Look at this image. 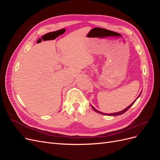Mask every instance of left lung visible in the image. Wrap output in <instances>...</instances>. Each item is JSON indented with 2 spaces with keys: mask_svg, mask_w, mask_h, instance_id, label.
Returning <instances> with one entry per match:
<instances>
[{
  "mask_svg": "<svg viewBox=\"0 0 160 160\" xmlns=\"http://www.w3.org/2000/svg\"><path fill=\"white\" fill-rule=\"evenodd\" d=\"M139 95H140V94H139ZM138 96V97H139ZM137 98V99H138ZM136 99H135L134 101H133V102L132 103V104H131L130 105H129L128 106V107L127 108H125L124 110H123V111H119V112H118V113H109V114H107V113H101V112H100V111H98V110H96L93 107H92V108H93V110L95 111H96V112H98V113H101V114H103V115H109V116H112V115H122V114H123V113H124L125 112H126V111L131 108V107H132V106L133 105V103H135V101H136Z\"/></svg>",
  "mask_w": 160,
  "mask_h": 160,
  "instance_id": "left-lung-1",
  "label": "left lung"
}]
</instances>
